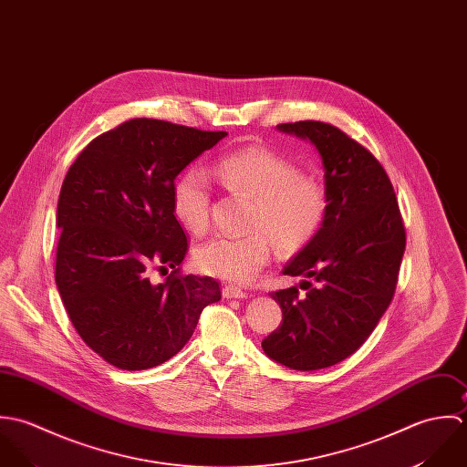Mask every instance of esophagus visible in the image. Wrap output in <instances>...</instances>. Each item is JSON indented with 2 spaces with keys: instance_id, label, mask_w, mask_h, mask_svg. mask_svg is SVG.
Returning <instances> with one entry per match:
<instances>
[{
  "instance_id": "esophagus-1",
  "label": "esophagus",
  "mask_w": 467,
  "mask_h": 467,
  "mask_svg": "<svg viewBox=\"0 0 467 467\" xmlns=\"http://www.w3.org/2000/svg\"><path fill=\"white\" fill-rule=\"evenodd\" d=\"M222 294H223V297H227V299H231V297H234V299L247 297V292H245L244 288L236 286V285H225V286L222 288Z\"/></svg>"
}]
</instances>
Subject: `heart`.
Here are the masks:
<instances>
[{"label":"heart","mask_w":467,"mask_h":467,"mask_svg":"<svg viewBox=\"0 0 467 467\" xmlns=\"http://www.w3.org/2000/svg\"><path fill=\"white\" fill-rule=\"evenodd\" d=\"M211 175L229 192L253 198L244 236H214L194 253L205 275L229 281L256 276L273 256L275 240L281 251L306 245L321 229L328 213V189L280 153L249 146L220 157ZM213 189L209 175L189 168L173 186V213L187 231L200 234L209 225Z\"/></svg>","instance_id":"1"}]
</instances>
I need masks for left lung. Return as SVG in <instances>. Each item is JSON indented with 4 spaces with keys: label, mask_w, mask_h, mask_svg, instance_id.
Here are the masks:
<instances>
[{
    "label": "left lung",
    "mask_w": 467,
    "mask_h": 467,
    "mask_svg": "<svg viewBox=\"0 0 467 467\" xmlns=\"http://www.w3.org/2000/svg\"><path fill=\"white\" fill-rule=\"evenodd\" d=\"M278 128L317 148L328 213L319 233L283 269L286 276H303L299 287L307 292H273L283 323L262 348L292 370H321L352 356L389 306L406 231L389 177L370 150L321 120Z\"/></svg>",
    "instance_id": "8db88e82"
}]
</instances>
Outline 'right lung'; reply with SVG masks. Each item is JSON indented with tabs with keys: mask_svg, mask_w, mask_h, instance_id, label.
Wrapping results in <instances>:
<instances>
[{
	"mask_svg": "<svg viewBox=\"0 0 467 467\" xmlns=\"http://www.w3.org/2000/svg\"><path fill=\"white\" fill-rule=\"evenodd\" d=\"M225 135L131 119L95 137L63 181L56 285L81 339L111 367L166 363L222 297L214 278L181 273L187 238L171 196L179 173ZM153 268L169 278L151 284Z\"/></svg>",
	"mask_w": 467,
	"mask_h": 467,
	"instance_id": "right-lung-1",
	"label": "right lung"
}]
</instances>
